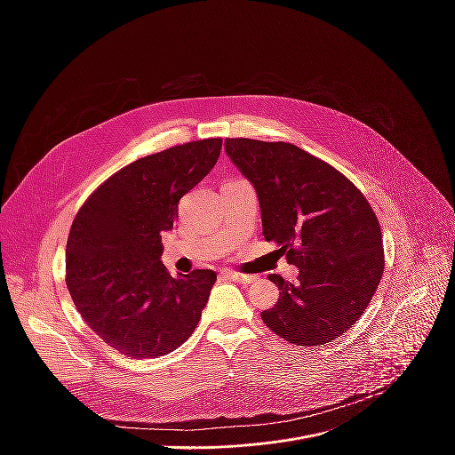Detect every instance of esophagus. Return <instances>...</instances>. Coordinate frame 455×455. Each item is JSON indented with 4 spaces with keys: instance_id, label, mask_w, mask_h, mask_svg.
<instances>
[{
    "instance_id": "34e87169",
    "label": "esophagus",
    "mask_w": 455,
    "mask_h": 455,
    "mask_svg": "<svg viewBox=\"0 0 455 455\" xmlns=\"http://www.w3.org/2000/svg\"><path fill=\"white\" fill-rule=\"evenodd\" d=\"M223 275L234 283H239V284H250L255 277L253 275H246V274H239V272H232V270H225Z\"/></svg>"
}]
</instances>
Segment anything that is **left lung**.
Listing matches in <instances>:
<instances>
[{
  "label": "left lung",
  "mask_w": 455,
  "mask_h": 455,
  "mask_svg": "<svg viewBox=\"0 0 455 455\" xmlns=\"http://www.w3.org/2000/svg\"><path fill=\"white\" fill-rule=\"evenodd\" d=\"M225 151L257 192L265 239L299 268L295 284L268 275L279 300L263 322L295 346L339 339L367 309L383 274L369 202L342 172L293 144L227 139Z\"/></svg>",
  "instance_id": "obj_1"
}]
</instances>
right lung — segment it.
Listing matches in <instances>:
<instances>
[{
	"label": "right lung",
	"mask_w": 455,
	"mask_h": 455,
	"mask_svg": "<svg viewBox=\"0 0 455 455\" xmlns=\"http://www.w3.org/2000/svg\"><path fill=\"white\" fill-rule=\"evenodd\" d=\"M221 139L174 146L108 178L77 212L67 243V286L84 322L132 358H156L196 330L212 270L172 277L160 255L178 202L216 165Z\"/></svg>",
	"instance_id": "obj_1"
}]
</instances>
